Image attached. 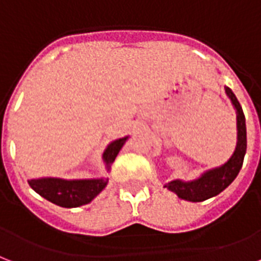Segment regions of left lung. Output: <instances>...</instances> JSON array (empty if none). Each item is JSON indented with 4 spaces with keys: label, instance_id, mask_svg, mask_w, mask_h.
I'll list each match as a JSON object with an SVG mask.
<instances>
[{
    "label": "left lung",
    "instance_id": "8db88e82",
    "mask_svg": "<svg viewBox=\"0 0 261 261\" xmlns=\"http://www.w3.org/2000/svg\"><path fill=\"white\" fill-rule=\"evenodd\" d=\"M226 95L229 96L230 102L233 105L236 114H237V144L233 155L227 159V162L218 167H213L203 171L195 179L184 181V179H173L170 182L165 184V188L174 192L179 199L187 201H204L211 199L214 196L219 195L225 191L230 184L233 182L238 175L244 162V156L246 152V125L245 116L242 108L236 95L229 87H225Z\"/></svg>",
    "mask_w": 261,
    "mask_h": 261
}]
</instances>
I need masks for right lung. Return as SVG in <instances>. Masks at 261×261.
Masks as SVG:
<instances>
[{"label": "right lung", "instance_id": "1", "mask_svg": "<svg viewBox=\"0 0 261 261\" xmlns=\"http://www.w3.org/2000/svg\"><path fill=\"white\" fill-rule=\"evenodd\" d=\"M129 136L120 137L110 141L102 153V161L106 171H110L112 163L116 161L117 155L124 147ZM109 178H74L66 179L60 177H39L28 179L30 187L48 201L57 204L60 207L76 208L91 203L100 192L106 188Z\"/></svg>", "mask_w": 261, "mask_h": 261}]
</instances>
